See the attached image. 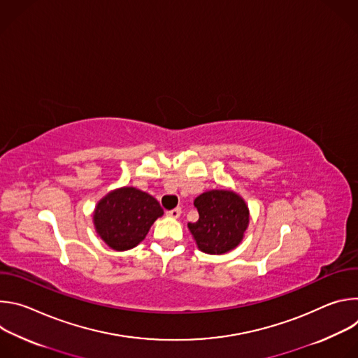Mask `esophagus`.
Segmentation results:
<instances>
[{
  "mask_svg": "<svg viewBox=\"0 0 358 358\" xmlns=\"http://www.w3.org/2000/svg\"><path fill=\"white\" fill-rule=\"evenodd\" d=\"M167 215L171 217V218H178V217L181 215V208L177 207V208H174V210H170V211H167Z\"/></svg>",
  "mask_w": 358,
  "mask_h": 358,
  "instance_id": "obj_1",
  "label": "esophagus"
}]
</instances>
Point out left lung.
I'll use <instances>...</instances> for the list:
<instances>
[{"instance_id": "8db88e82", "label": "left lung", "mask_w": 358, "mask_h": 358, "mask_svg": "<svg viewBox=\"0 0 358 358\" xmlns=\"http://www.w3.org/2000/svg\"><path fill=\"white\" fill-rule=\"evenodd\" d=\"M199 218L188 222L198 248L211 255L227 253L236 248L249 224L245 201L232 191H207L195 198Z\"/></svg>"}]
</instances>
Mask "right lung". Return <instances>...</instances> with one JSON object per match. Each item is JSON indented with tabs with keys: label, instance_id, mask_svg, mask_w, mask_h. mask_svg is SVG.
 I'll list each match as a JSON object with an SVG mask.
<instances>
[{
	"label": "right lung",
	"instance_id": "1",
	"mask_svg": "<svg viewBox=\"0 0 358 358\" xmlns=\"http://www.w3.org/2000/svg\"><path fill=\"white\" fill-rule=\"evenodd\" d=\"M163 215L156 198L133 187H124L100 199L93 214L97 234L112 249L127 250L138 245L150 227Z\"/></svg>",
	"mask_w": 358,
	"mask_h": 358
}]
</instances>
